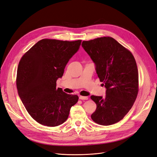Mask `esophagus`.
<instances>
[{"instance_id":"34e87169","label":"esophagus","mask_w":157,"mask_h":157,"mask_svg":"<svg viewBox=\"0 0 157 157\" xmlns=\"http://www.w3.org/2000/svg\"><path fill=\"white\" fill-rule=\"evenodd\" d=\"M79 98V100H86L89 99V98L87 96H80Z\"/></svg>"}]
</instances>
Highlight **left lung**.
<instances>
[{
	"label": "left lung",
	"mask_w": 157,
	"mask_h": 157,
	"mask_svg": "<svg viewBox=\"0 0 157 157\" xmlns=\"http://www.w3.org/2000/svg\"><path fill=\"white\" fill-rule=\"evenodd\" d=\"M82 47L96 66L105 97L91 96L96 109L91 115L94 122L110 125L122 120L134 104L138 92V72L131 52L111 37L83 41Z\"/></svg>",
	"instance_id": "left-lung-1"
}]
</instances>
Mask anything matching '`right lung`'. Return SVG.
Instances as JSON below:
<instances>
[{
	"label": "right lung",
	"instance_id": "1",
	"mask_svg": "<svg viewBox=\"0 0 157 157\" xmlns=\"http://www.w3.org/2000/svg\"><path fill=\"white\" fill-rule=\"evenodd\" d=\"M82 40L67 41L44 39L21 59L16 85L26 111L39 124L59 125L67 120L71 108L78 101L77 95L56 88L69 59L78 52Z\"/></svg>",
	"mask_w": 157,
	"mask_h": 157
}]
</instances>
